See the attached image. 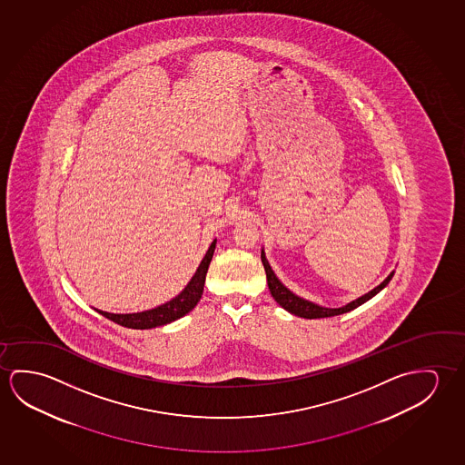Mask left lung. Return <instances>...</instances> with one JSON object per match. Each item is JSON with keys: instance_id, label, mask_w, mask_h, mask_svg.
<instances>
[{"instance_id": "left-lung-1", "label": "left lung", "mask_w": 465, "mask_h": 465, "mask_svg": "<svg viewBox=\"0 0 465 465\" xmlns=\"http://www.w3.org/2000/svg\"><path fill=\"white\" fill-rule=\"evenodd\" d=\"M262 263H263V268H265L268 289H270V292L273 295L274 301L280 303L282 309L288 310L289 313L295 315V317L309 318V320L342 315V313H347V312H351V310L361 307V303L367 302L371 297H375L380 291H383V289L388 286V282L392 280V276H394V272H391V273L388 274V278H386L381 284H378L375 289H371L367 294L361 295V297L355 299L352 302L342 305L340 309H328V307H323V305L310 302L307 299L299 297V295H295L292 291H289V289L278 280V276L274 274L272 266H270L268 260H266L265 251H263V249H262Z\"/></svg>"}]
</instances>
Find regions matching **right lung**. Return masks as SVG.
<instances>
[{
  "mask_svg": "<svg viewBox=\"0 0 465 465\" xmlns=\"http://www.w3.org/2000/svg\"><path fill=\"white\" fill-rule=\"evenodd\" d=\"M214 247H216V239L208 247L205 257L200 262L197 272L187 282V286L168 302L158 305L155 309L143 310L137 313H110L104 310H96V312L111 322L125 326V328H133V330H150V328L176 322L179 318L187 315L199 303L200 297L203 294V284L207 278L208 266L213 258Z\"/></svg>",
  "mask_w": 465,
  "mask_h": 465,
  "instance_id": "1",
  "label": "right lung"
}]
</instances>
